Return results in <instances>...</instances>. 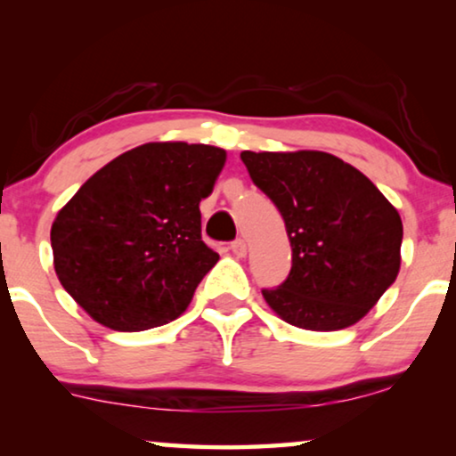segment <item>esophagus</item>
Listing matches in <instances>:
<instances>
[{
	"label": "esophagus",
	"mask_w": 456,
	"mask_h": 456,
	"mask_svg": "<svg viewBox=\"0 0 456 456\" xmlns=\"http://www.w3.org/2000/svg\"><path fill=\"white\" fill-rule=\"evenodd\" d=\"M230 248H232V253L236 255V257H245L247 255V242L242 239H236L232 245H230Z\"/></svg>",
	"instance_id": "esophagus-1"
}]
</instances>
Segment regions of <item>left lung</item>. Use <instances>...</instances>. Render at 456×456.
<instances>
[{"label": "left lung", "instance_id": "left-lung-1", "mask_svg": "<svg viewBox=\"0 0 456 456\" xmlns=\"http://www.w3.org/2000/svg\"><path fill=\"white\" fill-rule=\"evenodd\" d=\"M248 176L284 217L289 278L265 303L290 326L334 332L357 323L401 270L403 222L365 174L323 151H242Z\"/></svg>", "mask_w": 456, "mask_h": 456}]
</instances>
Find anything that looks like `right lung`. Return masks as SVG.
Masks as SVG:
<instances>
[{
	"label": "right lung",
	"instance_id": "1",
	"mask_svg": "<svg viewBox=\"0 0 456 456\" xmlns=\"http://www.w3.org/2000/svg\"><path fill=\"white\" fill-rule=\"evenodd\" d=\"M224 164L220 147L145 142L93 174L52 224L68 295L118 332L176 320L220 259L201 240L199 203Z\"/></svg>",
	"mask_w": 456,
	"mask_h": 456
}]
</instances>
